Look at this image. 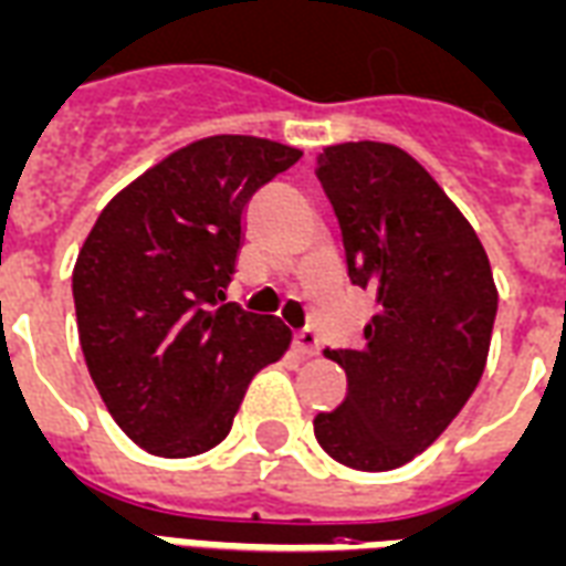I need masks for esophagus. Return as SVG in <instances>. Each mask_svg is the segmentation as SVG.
Listing matches in <instances>:
<instances>
[{"label": "esophagus", "mask_w": 566, "mask_h": 566, "mask_svg": "<svg viewBox=\"0 0 566 566\" xmlns=\"http://www.w3.org/2000/svg\"><path fill=\"white\" fill-rule=\"evenodd\" d=\"M295 348H298L301 355H307V358L318 355V334H316V331H313V328L295 331Z\"/></svg>", "instance_id": "esophagus-1"}]
</instances>
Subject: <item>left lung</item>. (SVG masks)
I'll return each instance as SVG.
<instances>
[{
    "label": "left lung",
    "mask_w": 566,
    "mask_h": 566,
    "mask_svg": "<svg viewBox=\"0 0 566 566\" xmlns=\"http://www.w3.org/2000/svg\"><path fill=\"white\" fill-rule=\"evenodd\" d=\"M316 176L343 229L348 277L376 292L360 348H328L346 399L313 420L328 457L358 471L406 465L448 429L478 388L499 289L462 211L390 143H339Z\"/></svg>",
    "instance_id": "obj_1"
}]
</instances>
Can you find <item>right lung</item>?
<instances>
[{
    "label": "right lung",
    "instance_id": "1",
    "mask_svg": "<svg viewBox=\"0 0 566 566\" xmlns=\"http://www.w3.org/2000/svg\"><path fill=\"white\" fill-rule=\"evenodd\" d=\"M301 148L220 134L178 148L106 202L74 265L80 346L134 444L197 457L227 439L250 379L292 331L227 301L259 187Z\"/></svg>",
    "mask_w": 566,
    "mask_h": 566
}]
</instances>
